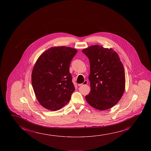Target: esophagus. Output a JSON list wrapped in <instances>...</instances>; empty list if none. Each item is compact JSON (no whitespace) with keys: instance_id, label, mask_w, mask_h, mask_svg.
Returning a JSON list of instances; mask_svg holds the SVG:
<instances>
[{"instance_id":"1","label":"esophagus","mask_w":151,"mask_h":151,"mask_svg":"<svg viewBox=\"0 0 151 151\" xmlns=\"http://www.w3.org/2000/svg\"><path fill=\"white\" fill-rule=\"evenodd\" d=\"M88 84V82H87V81L86 80H85V81H84V83H82V84H78V86H82L83 85H87V84Z\"/></svg>"}]
</instances>
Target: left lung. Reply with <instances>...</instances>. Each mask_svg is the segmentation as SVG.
I'll return each instance as SVG.
<instances>
[{
    "mask_svg": "<svg viewBox=\"0 0 151 151\" xmlns=\"http://www.w3.org/2000/svg\"><path fill=\"white\" fill-rule=\"evenodd\" d=\"M90 63L91 91L85 96L87 103L104 111L116 105L123 95L125 76L119 55L112 48L93 45L82 50Z\"/></svg>",
    "mask_w": 151,
    "mask_h": 151,
    "instance_id": "1",
    "label": "left lung"
}]
</instances>
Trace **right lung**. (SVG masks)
I'll use <instances>...</instances> for the list:
<instances>
[{
    "mask_svg": "<svg viewBox=\"0 0 151 151\" xmlns=\"http://www.w3.org/2000/svg\"><path fill=\"white\" fill-rule=\"evenodd\" d=\"M77 52L70 47H52L36 62L32 83L37 100L45 109L57 111L70 101L75 87L69 66Z\"/></svg>",
    "mask_w": 151,
    "mask_h": 151,
    "instance_id": "obj_1",
    "label": "right lung"
}]
</instances>
